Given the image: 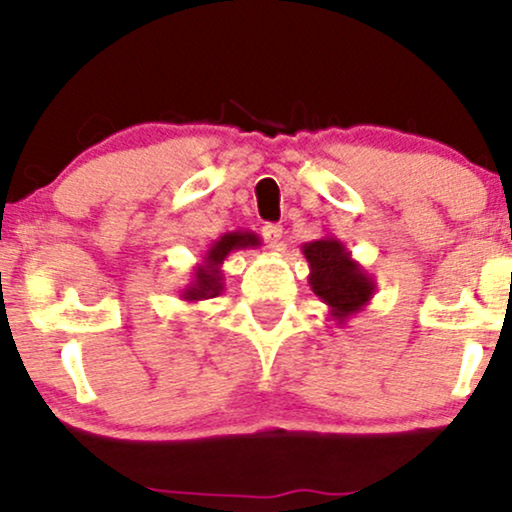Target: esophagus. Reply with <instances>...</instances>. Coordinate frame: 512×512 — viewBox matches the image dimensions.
Masks as SVG:
<instances>
[{
  "instance_id": "1",
  "label": "esophagus",
  "mask_w": 512,
  "mask_h": 512,
  "mask_svg": "<svg viewBox=\"0 0 512 512\" xmlns=\"http://www.w3.org/2000/svg\"><path fill=\"white\" fill-rule=\"evenodd\" d=\"M262 238L264 243H267V248L272 250H281L284 248V228L276 226V223H267V226H262Z\"/></svg>"
}]
</instances>
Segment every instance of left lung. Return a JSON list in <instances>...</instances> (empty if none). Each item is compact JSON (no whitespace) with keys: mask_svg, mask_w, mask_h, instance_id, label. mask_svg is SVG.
Masks as SVG:
<instances>
[{"mask_svg":"<svg viewBox=\"0 0 512 512\" xmlns=\"http://www.w3.org/2000/svg\"><path fill=\"white\" fill-rule=\"evenodd\" d=\"M310 267V289L330 308V317L344 325L363 310L375 293V279L358 264L339 238L327 236L303 245Z\"/></svg>","mask_w":512,"mask_h":512,"instance_id":"obj_1","label":"left lung"}]
</instances>
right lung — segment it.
<instances>
[{"label":"right lung","mask_w":512,"mask_h":512,"mask_svg":"<svg viewBox=\"0 0 512 512\" xmlns=\"http://www.w3.org/2000/svg\"><path fill=\"white\" fill-rule=\"evenodd\" d=\"M262 240L257 233L252 231H231L223 233L219 240L209 245V250L204 252V257L195 264L192 269L190 281L185 284V289L180 291V298L187 303L207 301V298L219 296L223 291V272L221 264L231 252L236 250H248V248H260Z\"/></svg>","instance_id":"add662e5"}]
</instances>
